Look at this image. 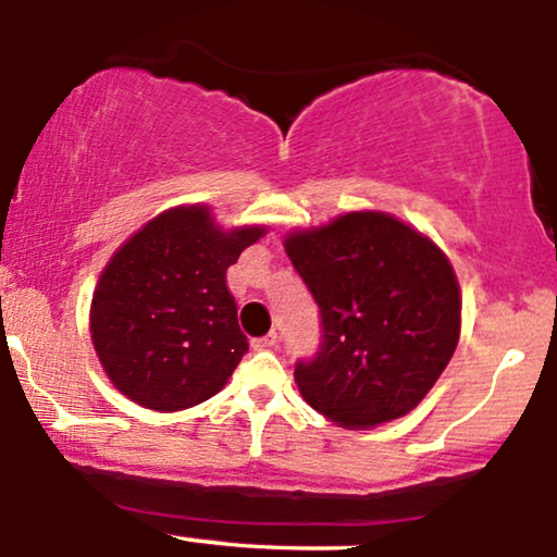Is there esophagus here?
I'll use <instances>...</instances> for the list:
<instances>
[{
  "mask_svg": "<svg viewBox=\"0 0 557 557\" xmlns=\"http://www.w3.org/2000/svg\"><path fill=\"white\" fill-rule=\"evenodd\" d=\"M251 345H253V348H257V350H267V348H274V345H277V332H267V335L264 337H253V341H251Z\"/></svg>",
  "mask_w": 557,
  "mask_h": 557,
  "instance_id": "1",
  "label": "esophagus"
}]
</instances>
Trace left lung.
<instances>
[{
	"label": "left lung",
	"instance_id": "obj_1",
	"mask_svg": "<svg viewBox=\"0 0 557 557\" xmlns=\"http://www.w3.org/2000/svg\"><path fill=\"white\" fill-rule=\"evenodd\" d=\"M285 251L319 306V348L293 372L304 400L348 430L413 411L461 332V293L443 251L382 212L290 235Z\"/></svg>",
	"mask_w": 557,
	"mask_h": 557
}]
</instances>
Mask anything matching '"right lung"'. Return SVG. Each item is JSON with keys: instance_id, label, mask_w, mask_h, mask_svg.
Wrapping results in <instances>:
<instances>
[{"instance_id": "add662e5", "label": "right lung", "mask_w": 557, "mask_h": 557, "mask_svg": "<svg viewBox=\"0 0 557 557\" xmlns=\"http://www.w3.org/2000/svg\"><path fill=\"white\" fill-rule=\"evenodd\" d=\"M264 230L222 233L207 207L170 209L114 253L91 306V337L114 387L154 411H183L225 387L248 350L225 285Z\"/></svg>"}]
</instances>
